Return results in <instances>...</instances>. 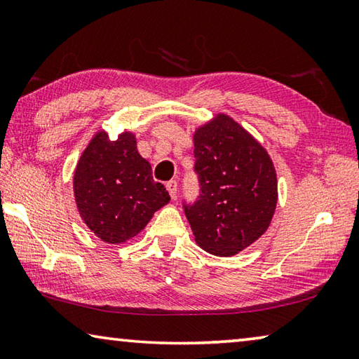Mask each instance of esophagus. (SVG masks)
I'll list each match as a JSON object with an SVG mask.
<instances>
[{"label":"esophagus","instance_id":"1","mask_svg":"<svg viewBox=\"0 0 359 359\" xmlns=\"http://www.w3.org/2000/svg\"><path fill=\"white\" fill-rule=\"evenodd\" d=\"M166 190L169 193V196H171L172 199L175 198V194H177V182L175 180H169L166 184Z\"/></svg>","mask_w":359,"mask_h":359}]
</instances>
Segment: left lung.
<instances>
[{
    "instance_id": "left-lung-1",
    "label": "left lung",
    "mask_w": 359,
    "mask_h": 359,
    "mask_svg": "<svg viewBox=\"0 0 359 359\" xmlns=\"http://www.w3.org/2000/svg\"><path fill=\"white\" fill-rule=\"evenodd\" d=\"M201 194L185 205L196 244L233 257L269 228L277 208V172L267 150L226 114L193 133Z\"/></svg>"
}]
</instances>
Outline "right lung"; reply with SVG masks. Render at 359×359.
Here are the masks:
<instances>
[{
	"label": "right lung",
	"mask_w": 359,
	"mask_h": 359,
	"mask_svg": "<svg viewBox=\"0 0 359 359\" xmlns=\"http://www.w3.org/2000/svg\"><path fill=\"white\" fill-rule=\"evenodd\" d=\"M72 190L77 212L106 244H125L141 233L169 193L151 177L150 163L139 155L136 135L120 133L111 141L96 131L79 158Z\"/></svg>",
	"instance_id": "1"
}]
</instances>
